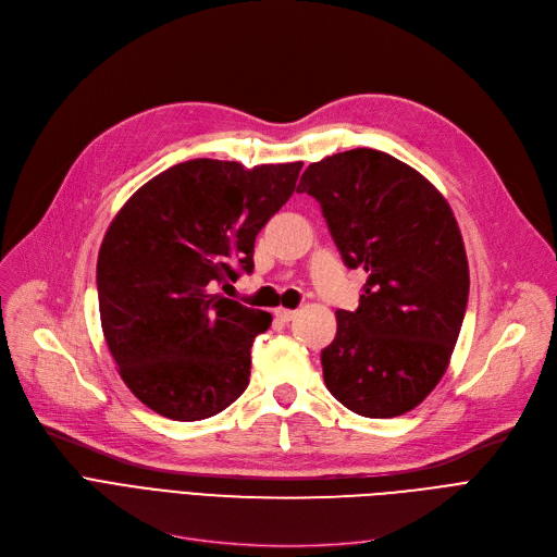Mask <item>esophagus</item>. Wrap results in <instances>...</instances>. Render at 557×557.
Masks as SVG:
<instances>
[{
  "label": "esophagus",
  "mask_w": 557,
  "mask_h": 557,
  "mask_svg": "<svg viewBox=\"0 0 557 557\" xmlns=\"http://www.w3.org/2000/svg\"><path fill=\"white\" fill-rule=\"evenodd\" d=\"M296 315H298V311H296V309H284V307L275 309V318H277V320H282V323H290V320H294Z\"/></svg>",
  "instance_id": "obj_1"
}]
</instances>
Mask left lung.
I'll use <instances>...</instances> for the list:
<instances>
[{"mask_svg": "<svg viewBox=\"0 0 557 557\" xmlns=\"http://www.w3.org/2000/svg\"><path fill=\"white\" fill-rule=\"evenodd\" d=\"M298 191L320 202L345 267L366 271L357 311H336V338L320 355L325 386L363 418L404 416L443 379L470 296L449 202L374 149L309 164Z\"/></svg>", "mask_w": 557, "mask_h": 557, "instance_id": "obj_1", "label": "left lung"}]
</instances>
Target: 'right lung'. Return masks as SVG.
<instances>
[{
  "mask_svg": "<svg viewBox=\"0 0 557 557\" xmlns=\"http://www.w3.org/2000/svg\"><path fill=\"white\" fill-rule=\"evenodd\" d=\"M302 162L198 158L139 187L106 232L101 327L124 384L178 422L212 418L250 382V347L273 315L214 294L252 273L259 230L296 191Z\"/></svg>",
  "mask_w": 557,
  "mask_h": 557,
  "instance_id": "obj_1",
  "label": "right lung"
}]
</instances>
